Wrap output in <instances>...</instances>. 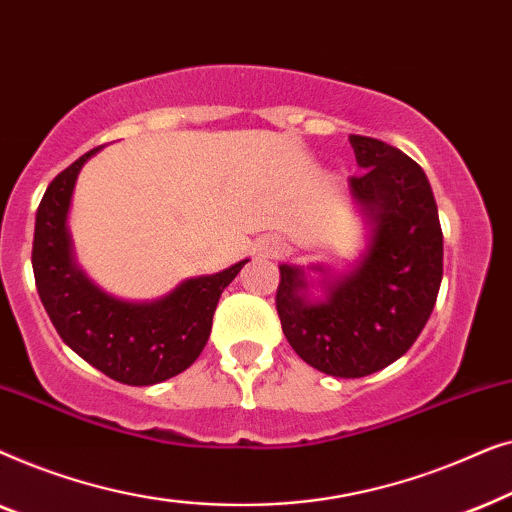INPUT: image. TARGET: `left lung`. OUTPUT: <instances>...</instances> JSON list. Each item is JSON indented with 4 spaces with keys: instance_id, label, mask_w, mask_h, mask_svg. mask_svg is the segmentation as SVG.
I'll use <instances>...</instances> for the list:
<instances>
[{
    "instance_id": "1",
    "label": "left lung",
    "mask_w": 512,
    "mask_h": 512,
    "mask_svg": "<svg viewBox=\"0 0 512 512\" xmlns=\"http://www.w3.org/2000/svg\"><path fill=\"white\" fill-rule=\"evenodd\" d=\"M363 174L349 179L373 221L366 256L310 303L303 270L279 265L277 314L300 359L333 377H366L408 352L436 305L443 230L429 179L380 139L349 135Z\"/></svg>"
}]
</instances>
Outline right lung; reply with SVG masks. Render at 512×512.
<instances>
[{
    "instance_id": "add662e5",
    "label": "right lung",
    "mask_w": 512,
    "mask_h": 512,
    "mask_svg": "<svg viewBox=\"0 0 512 512\" xmlns=\"http://www.w3.org/2000/svg\"><path fill=\"white\" fill-rule=\"evenodd\" d=\"M100 151L83 153L48 184L37 209L32 270L41 303L60 338L111 380L146 387L184 373L212 331L221 293L242 265L188 279L156 303H123L97 289L72 263L67 209L76 174Z\"/></svg>"
}]
</instances>
